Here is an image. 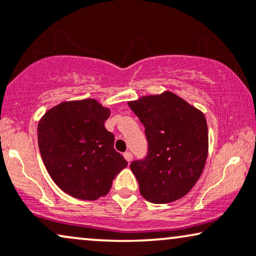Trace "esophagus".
<instances>
[{"label":"esophagus","instance_id":"esophagus-1","mask_svg":"<svg viewBox=\"0 0 256 256\" xmlns=\"http://www.w3.org/2000/svg\"><path fill=\"white\" fill-rule=\"evenodd\" d=\"M124 158H125L126 160L128 162V163H130V162H131L132 160H134V156H132L131 152L128 151V152H125V154H124Z\"/></svg>","mask_w":256,"mask_h":256}]
</instances>
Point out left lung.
Listing matches in <instances>:
<instances>
[{
  "label": "left lung",
  "mask_w": 256,
  "mask_h": 256,
  "mask_svg": "<svg viewBox=\"0 0 256 256\" xmlns=\"http://www.w3.org/2000/svg\"><path fill=\"white\" fill-rule=\"evenodd\" d=\"M128 106L144 125L148 140L146 156L130 164L142 196L156 204L182 198L206 166L204 114L171 92L143 96Z\"/></svg>",
  "instance_id": "8db88e82"
}]
</instances>
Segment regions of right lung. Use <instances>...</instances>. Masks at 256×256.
Returning <instances> with one entry per match:
<instances>
[{
  "mask_svg": "<svg viewBox=\"0 0 256 256\" xmlns=\"http://www.w3.org/2000/svg\"><path fill=\"white\" fill-rule=\"evenodd\" d=\"M110 110L94 99L61 102L38 125L44 166L62 192L93 200L110 192L112 180L128 166L113 148L114 136L105 128Z\"/></svg>",
  "mask_w": 256,
  "mask_h": 256,
  "instance_id": "obj_1",
  "label": "right lung"
}]
</instances>
